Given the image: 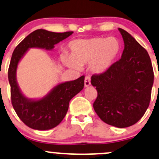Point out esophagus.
<instances>
[{"label":"esophagus","mask_w":159,"mask_h":159,"mask_svg":"<svg viewBox=\"0 0 159 159\" xmlns=\"http://www.w3.org/2000/svg\"><path fill=\"white\" fill-rule=\"evenodd\" d=\"M84 83H85V87H88V86H89V85H91L90 77H89V76H85Z\"/></svg>","instance_id":"esophagus-1"}]
</instances>
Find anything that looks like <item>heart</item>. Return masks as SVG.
<instances>
[{
    "mask_svg": "<svg viewBox=\"0 0 159 159\" xmlns=\"http://www.w3.org/2000/svg\"><path fill=\"white\" fill-rule=\"evenodd\" d=\"M70 56L63 55L61 61L67 67L80 69L89 63V68L94 74L108 70L122 50V43L115 37L80 39L69 43Z\"/></svg>",
    "mask_w": 159,
    "mask_h": 159,
    "instance_id": "1",
    "label": "heart"
}]
</instances>
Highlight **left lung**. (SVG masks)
Returning <instances> with one entry per match:
<instances>
[{
  "mask_svg": "<svg viewBox=\"0 0 159 159\" xmlns=\"http://www.w3.org/2000/svg\"><path fill=\"white\" fill-rule=\"evenodd\" d=\"M119 31L125 44L122 57L105 72L93 75L91 83L98 92L93 107L100 119L115 127L127 128L147 111L154 74L147 51L127 31Z\"/></svg>",
  "mask_w": 159,
  "mask_h": 159,
  "instance_id": "8db88e82",
  "label": "left lung"
}]
</instances>
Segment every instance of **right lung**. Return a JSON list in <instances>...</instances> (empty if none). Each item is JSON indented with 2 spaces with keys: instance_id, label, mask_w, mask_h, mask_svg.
<instances>
[{
  "instance_id": "1",
  "label": "right lung",
  "mask_w": 159,
  "mask_h": 159,
  "mask_svg": "<svg viewBox=\"0 0 159 159\" xmlns=\"http://www.w3.org/2000/svg\"><path fill=\"white\" fill-rule=\"evenodd\" d=\"M73 33V31L56 33L43 29L36 30L28 35L12 52L8 70L12 104L19 119L29 128L44 131L59 125L67 114L70 100L83 90L85 76L59 83L44 97L31 99L23 94L17 83L18 65L31 48L52 50L56 44Z\"/></svg>"
}]
</instances>
